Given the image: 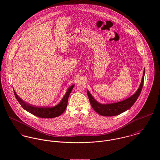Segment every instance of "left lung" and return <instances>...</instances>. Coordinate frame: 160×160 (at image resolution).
I'll return each mask as SVG.
<instances>
[{
	"label": "left lung",
	"mask_w": 160,
	"mask_h": 160,
	"mask_svg": "<svg viewBox=\"0 0 160 160\" xmlns=\"http://www.w3.org/2000/svg\"><path fill=\"white\" fill-rule=\"evenodd\" d=\"M144 75H145V69L143 74V77L142 79L141 84L140 85L139 88L138 89L137 92L132 95L131 97L118 102L112 104H100L98 103L92 96L91 94L89 93V92L87 91L88 95L89 97V99L91 103L92 107L93 109L100 115L105 116H113L116 115L121 114L128 109H129L134 103L136 102L138 96L140 94V92L142 91V87L143 85V81H144Z\"/></svg>",
	"instance_id": "obj_1"
}]
</instances>
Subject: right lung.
Returning a JSON list of instances; mask_svg holds the SVG:
<instances>
[{
	"instance_id": "1",
	"label": "right lung",
	"mask_w": 160,
	"mask_h": 160,
	"mask_svg": "<svg viewBox=\"0 0 160 160\" xmlns=\"http://www.w3.org/2000/svg\"><path fill=\"white\" fill-rule=\"evenodd\" d=\"M73 88H74V85L71 86L68 89L66 94L63 97L60 103L53 107H39L32 106L31 105H29L26 103L25 102L23 101V100H22L17 95L15 91H14V94L17 100L20 103L21 106L23 107V109H24L27 112L39 118H52L57 117L61 115L65 112L67 107L69 95Z\"/></svg>"
}]
</instances>
